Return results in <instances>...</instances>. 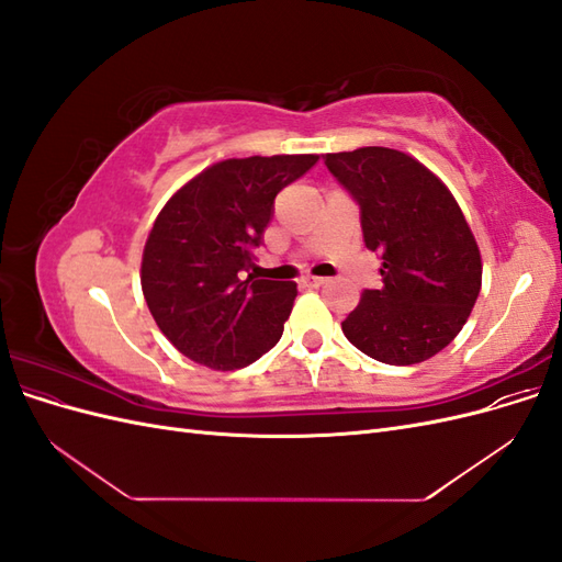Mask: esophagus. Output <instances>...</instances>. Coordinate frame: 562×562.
Masks as SVG:
<instances>
[{
  "label": "esophagus",
  "mask_w": 562,
  "mask_h": 562,
  "mask_svg": "<svg viewBox=\"0 0 562 562\" xmlns=\"http://www.w3.org/2000/svg\"><path fill=\"white\" fill-rule=\"evenodd\" d=\"M302 283L307 285V288H321V285H326L328 281H326V279H321V277H304V279H302Z\"/></svg>",
  "instance_id": "esophagus-1"
}]
</instances>
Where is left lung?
Returning a JSON list of instances; mask_svg holds the SVG:
<instances>
[{"label":"left lung","mask_w":562,"mask_h":562,"mask_svg":"<svg viewBox=\"0 0 562 562\" xmlns=\"http://www.w3.org/2000/svg\"><path fill=\"white\" fill-rule=\"evenodd\" d=\"M361 209L366 248L382 285L363 291L342 333L370 359L413 366L446 349L481 293V250L448 187L389 147L323 155Z\"/></svg>","instance_id":"8db88e82"}]
</instances>
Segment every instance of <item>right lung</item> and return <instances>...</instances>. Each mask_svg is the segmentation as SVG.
<instances>
[{"label": "right lung", "mask_w": 562, "mask_h": 562, "mask_svg": "<svg viewBox=\"0 0 562 562\" xmlns=\"http://www.w3.org/2000/svg\"><path fill=\"white\" fill-rule=\"evenodd\" d=\"M316 155L213 164L168 199L151 227L140 283L171 345L201 366L236 370L283 335L297 285L248 274L274 215V199Z\"/></svg>", "instance_id": "obj_1"}]
</instances>
